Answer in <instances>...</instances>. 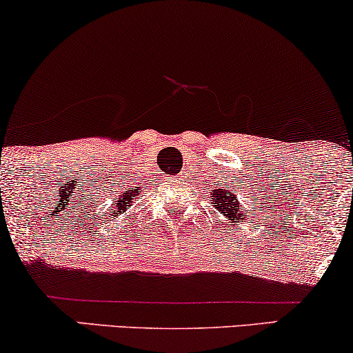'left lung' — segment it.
Returning a JSON list of instances; mask_svg holds the SVG:
<instances>
[{"label": "left lung", "mask_w": 353, "mask_h": 353, "mask_svg": "<svg viewBox=\"0 0 353 353\" xmlns=\"http://www.w3.org/2000/svg\"><path fill=\"white\" fill-rule=\"evenodd\" d=\"M222 194H217L216 198H214V204L219 205V210H225L223 214H227L228 217L235 216V221L238 217H240V214L236 212V208H238V203H233V199H235V196L232 193H225V191H222Z\"/></svg>", "instance_id": "8db88e82"}]
</instances>
